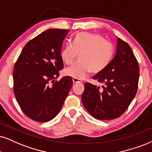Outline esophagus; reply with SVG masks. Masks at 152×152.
<instances>
[{
    "mask_svg": "<svg viewBox=\"0 0 152 152\" xmlns=\"http://www.w3.org/2000/svg\"><path fill=\"white\" fill-rule=\"evenodd\" d=\"M72 81H73V83H75V84L81 83V82H82L81 80L79 79H77V78H72Z\"/></svg>",
    "mask_w": 152,
    "mask_h": 152,
    "instance_id": "esophagus-1",
    "label": "esophagus"
}]
</instances>
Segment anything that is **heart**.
<instances>
[{
    "mask_svg": "<svg viewBox=\"0 0 152 152\" xmlns=\"http://www.w3.org/2000/svg\"><path fill=\"white\" fill-rule=\"evenodd\" d=\"M113 48L110 42L98 34L81 32L76 35L73 44L67 43L61 50V56L65 64L70 65L79 54L80 60L65 70L67 75L84 79L89 72L104 70L111 61Z\"/></svg>",
    "mask_w": 152,
    "mask_h": 152,
    "instance_id": "obj_1",
    "label": "heart"
}]
</instances>
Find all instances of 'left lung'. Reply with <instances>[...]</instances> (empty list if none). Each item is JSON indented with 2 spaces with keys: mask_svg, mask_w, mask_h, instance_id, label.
Wrapping results in <instances>:
<instances>
[{
  "mask_svg": "<svg viewBox=\"0 0 152 152\" xmlns=\"http://www.w3.org/2000/svg\"><path fill=\"white\" fill-rule=\"evenodd\" d=\"M140 67L130 46L117 39L115 54L107 67L93 77L105 84L102 89L86 82L82 102L86 110L98 120H113L121 116L135 96Z\"/></svg>",
  "mask_w": 152,
  "mask_h": 152,
  "instance_id": "1",
  "label": "left lung"
}]
</instances>
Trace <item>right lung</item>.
I'll use <instances>...</instances> for the list:
<instances>
[{
	"instance_id": "1",
	"label": "right lung",
	"mask_w": 152,
	"mask_h": 152,
	"mask_svg": "<svg viewBox=\"0 0 152 152\" xmlns=\"http://www.w3.org/2000/svg\"><path fill=\"white\" fill-rule=\"evenodd\" d=\"M68 32L60 29L44 31L24 46L14 66L16 100L24 113L35 121L44 123L55 118L72 87L70 76L54 80L63 68L61 48Z\"/></svg>"
}]
</instances>
